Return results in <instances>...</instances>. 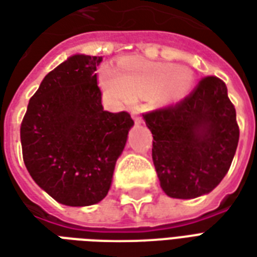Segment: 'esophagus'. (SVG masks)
Wrapping results in <instances>:
<instances>
[{"label": "esophagus", "instance_id": "34e87169", "mask_svg": "<svg viewBox=\"0 0 257 257\" xmlns=\"http://www.w3.org/2000/svg\"><path fill=\"white\" fill-rule=\"evenodd\" d=\"M132 118H134L135 122H136V123H142V122H143V119H142V117H140L138 112H132Z\"/></svg>", "mask_w": 257, "mask_h": 257}]
</instances>
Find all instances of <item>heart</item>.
<instances>
[{"mask_svg": "<svg viewBox=\"0 0 257 257\" xmlns=\"http://www.w3.org/2000/svg\"><path fill=\"white\" fill-rule=\"evenodd\" d=\"M194 73L173 63H153L129 58L118 64L117 71L101 70L100 85L114 100L132 103L134 99L153 96L160 103L180 99L191 88Z\"/></svg>", "mask_w": 257, "mask_h": 257, "instance_id": "b5f03b06", "label": "heart"}]
</instances>
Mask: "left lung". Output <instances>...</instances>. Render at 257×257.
Listing matches in <instances>:
<instances>
[{
    "mask_svg": "<svg viewBox=\"0 0 257 257\" xmlns=\"http://www.w3.org/2000/svg\"><path fill=\"white\" fill-rule=\"evenodd\" d=\"M153 134V162L164 193L190 199L210 193L230 169L239 139L226 84L204 77L175 104L143 114Z\"/></svg>",
    "mask_w": 257,
    "mask_h": 257,
    "instance_id": "8db88e82",
    "label": "left lung"
}]
</instances>
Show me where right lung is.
Returning a JSON list of instances; mask_svg holds the SVG:
<instances>
[{
	"label": "right lung",
	"mask_w": 257,
	"mask_h": 257,
	"mask_svg": "<svg viewBox=\"0 0 257 257\" xmlns=\"http://www.w3.org/2000/svg\"><path fill=\"white\" fill-rule=\"evenodd\" d=\"M100 56L74 55L31 96L20 125L23 161L42 190L68 206L97 204L110 190L134 119L101 106Z\"/></svg>",
	"instance_id": "right-lung-1"
}]
</instances>
